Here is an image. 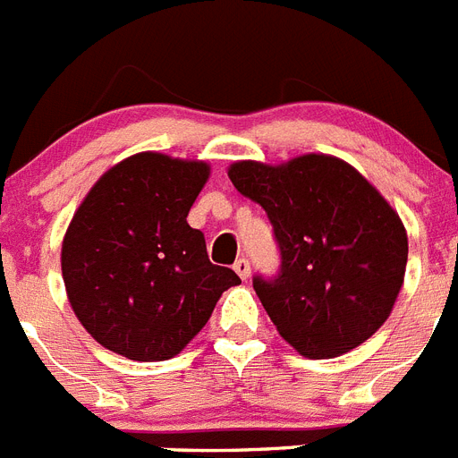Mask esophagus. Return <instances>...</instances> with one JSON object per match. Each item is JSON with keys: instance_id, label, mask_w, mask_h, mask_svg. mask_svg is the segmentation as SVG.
<instances>
[{"instance_id": "1", "label": "esophagus", "mask_w": 458, "mask_h": 458, "mask_svg": "<svg viewBox=\"0 0 458 458\" xmlns=\"http://www.w3.org/2000/svg\"><path fill=\"white\" fill-rule=\"evenodd\" d=\"M233 267H235V272L242 279H249V275H251V263H249L247 259H237Z\"/></svg>"}]
</instances>
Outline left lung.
I'll use <instances>...</instances> for the list:
<instances>
[{"label": "left lung", "instance_id": "1", "mask_svg": "<svg viewBox=\"0 0 458 458\" xmlns=\"http://www.w3.org/2000/svg\"><path fill=\"white\" fill-rule=\"evenodd\" d=\"M275 230L279 272L253 276L279 335L307 359H333L389 318L407 265V233L389 202L344 160H242L228 170Z\"/></svg>", "mask_w": 458, "mask_h": 458}]
</instances>
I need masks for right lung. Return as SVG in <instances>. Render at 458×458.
I'll return each instance as SVG.
<instances>
[{"label":"right lung","mask_w":458,"mask_h":458,"mask_svg":"<svg viewBox=\"0 0 458 458\" xmlns=\"http://www.w3.org/2000/svg\"><path fill=\"white\" fill-rule=\"evenodd\" d=\"M209 165L137 153L81 202L63 242L72 310L102 347L132 360L172 359L240 284L207 256L186 221Z\"/></svg>","instance_id":"obj_1"}]
</instances>
